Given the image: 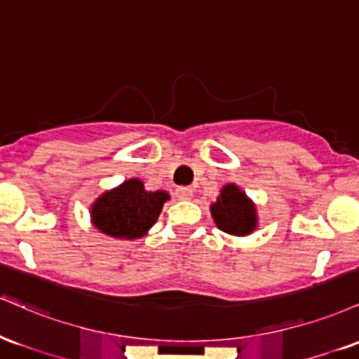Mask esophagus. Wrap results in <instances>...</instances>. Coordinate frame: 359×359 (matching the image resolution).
<instances>
[{
  "instance_id": "34e87169",
  "label": "esophagus",
  "mask_w": 359,
  "mask_h": 359,
  "mask_svg": "<svg viewBox=\"0 0 359 359\" xmlns=\"http://www.w3.org/2000/svg\"><path fill=\"white\" fill-rule=\"evenodd\" d=\"M175 195L178 200H191L193 198V189L191 188H187V187H181V188H176Z\"/></svg>"
}]
</instances>
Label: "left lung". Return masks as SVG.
I'll list each match as a JSON object with an SVG mask.
<instances>
[{
  "label": "left lung",
  "mask_w": 359,
  "mask_h": 359,
  "mask_svg": "<svg viewBox=\"0 0 359 359\" xmlns=\"http://www.w3.org/2000/svg\"><path fill=\"white\" fill-rule=\"evenodd\" d=\"M215 225L235 237H247L259 226L257 206L238 184H223L217 201L210 205Z\"/></svg>",
  "instance_id": "1"
}]
</instances>
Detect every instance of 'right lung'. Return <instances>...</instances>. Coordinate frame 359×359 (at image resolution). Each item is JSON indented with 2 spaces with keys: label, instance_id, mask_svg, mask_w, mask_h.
Returning a JSON list of instances; mask_svg holds the SVG:
<instances>
[{
  "label": "right lung",
  "instance_id": "right-lung-1",
  "mask_svg": "<svg viewBox=\"0 0 359 359\" xmlns=\"http://www.w3.org/2000/svg\"><path fill=\"white\" fill-rule=\"evenodd\" d=\"M170 198L168 191H147L141 180L129 178L95 198L90 205V222L94 229L107 237L142 238L158 222Z\"/></svg>",
  "mask_w": 359,
  "mask_h": 359
}]
</instances>
